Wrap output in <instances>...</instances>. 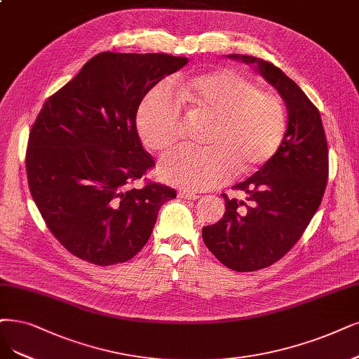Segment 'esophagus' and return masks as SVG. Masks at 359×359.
Wrapping results in <instances>:
<instances>
[{
    "mask_svg": "<svg viewBox=\"0 0 359 359\" xmlns=\"http://www.w3.org/2000/svg\"><path fill=\"white\" fill-rule=\"evenodd\" d=\"M177 196L183 198V200H192V201H195V200H198V198H200V195H196V194L189 192V191H180L177 194Z\"/></svg>",
    "mask_w": 359,
    "mask_h": 359,
    "instance_id": "esophagus-1",
    "label": "esophagus"
}]
</instances>
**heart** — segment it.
Wrapping results in <instances>:
<instances>
[{
    "instance_id": "heart-1",
    "label": "heart",
    "mask_w": 359,
    "mask_h": 359,
    "mask_svg": "<svg viewBox=\"0 0 359 359\" xmlns=\"http://www.w3.org/2000/svg\"><path fill=\"white\" fill-rule=\"evenodd\" d=\"M179 100L191 116L207 118L203 149H180L158 167L164 182L188 191H205L228 182L232 171L250 175L280 149L285 135L283 102L233 71H213L179 86ZM167 84L142 102L137 131L146 148L165 152L183 133L182 107Z\"/></svg>"
}]
</instances>
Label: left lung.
Masks as SVG:
<instances>
[{
  "mask_svg": "<svg viewBox=\"0 0 359 359\" xmlns=\"http://www.w3.org/2000/svg\"><path fill=\"white\" fill-rule=\"evenodd\" d=\"M228 57L255 63L280 93L288 114L280 149L253 176L233 187L245 192L253 205L223 194V219L203 228V240L220 263L236 272H253L287 255L308 228L327 187L328 146L320 111L293 79L263 59Z\"/></svg>",
  "mask_w": 359,
  "mask_h": 359,
  "instance_id": "1",
  "label": "left lung"
}]
</instances>
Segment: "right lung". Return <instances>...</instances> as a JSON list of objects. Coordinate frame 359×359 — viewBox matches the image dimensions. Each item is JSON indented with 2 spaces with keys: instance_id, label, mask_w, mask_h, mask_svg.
Listing matches in <instances>:
<instances>
[{
  "instance_id": "add662e5",
  "label": "right lung",
  "mask_w": 359,
  "mask_h": 359,
  "mask_svg": "<svg viewBox=\"0 0 359 359\" xmlns=\"http://www.w3.org/2000/svg\"><path fill=\"white\" fill-rule=\"evenodd\" d=\"M188 63L164 53L91 57L50 96L29 133L26 175L47 228L78 259L124 263L148 243L172 188H130L155 165L143 149L136 114L155 84Z\"/></svg>"
}]
</instances>
